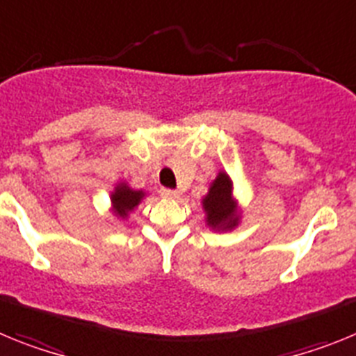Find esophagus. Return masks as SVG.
<instances>
[{
  "label": "esophagus",
  "instance_id": "obj_1",
  "mask_svg": "<svg viewBox=\"0 0 356 356\" xmlns=\"http://www.w3.org/2000/svg\"><path fill=\"white\" fill-rule=\"evenodd\" d=\"M160 193H162V196L165 197V200H176V197L180 196L178 191H172V188H162Z\"/></svg>",
  "mask_w": 356,
  "mask_h": 356
}]
</instances>
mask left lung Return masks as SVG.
<instances>
[{"label": "left lung", "mask_w": 356, "mask_h": 356, "mask_svg": "<svg viewBox=\"0 0 356 356\" xmlns=\"http://www.w3.org/2000/svg\"><path fill=\"white\" fill-rule=\"evenodd\" d=\"M201 207L205 212V225L212 232H232L241 225L242 210L234 194V180L226 171H219L210 181Z\"/></svg>", "instance_id": "obj_1"}]
</instances>
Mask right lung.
Segmentation results:
<instances>
[{
	"instance_id": "obj_1",
	"label": "right lung",
	"mask_w": 356,
	"mask_h": 356,
	"mask_svg": "<svg viewBox=\"0 0 356 356\" xmlns=\"http://www.w3.org/2000/svg\"><path fill=\"white\" fill-rule=\"evenodd\" d=\"M146 196L147 193L143 188L137 191V188H131L128 181H118L110 194V212L114 213L119 221H127L130 213L143 203Z\"/></svg>"
}]
</instances>
